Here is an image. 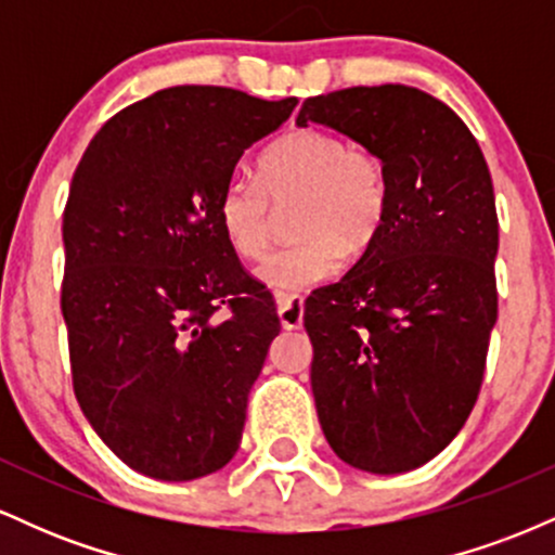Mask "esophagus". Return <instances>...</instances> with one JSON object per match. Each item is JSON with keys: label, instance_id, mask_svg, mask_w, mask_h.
<instances>
[{"label": "esophagus", "instance_id": "obj_1", "mask_svg": "<svg viewBox=\"0 0 555 555\" xmlns=\"http://www.w3.org/2000/svg\"><path fill=\"white\" fill-rule=\"evenodd\" d=\"M276 313H279V321H282V328H286V331L302 328V315H305L302 297H297V295L279 297L276 299Z\"/></svg>", "mask_w": 555, "mask_h": 555}]
</instances>
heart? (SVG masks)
I'll return each instance as SVG.
<instances>
[{
    "instance_id": "b5f03b06",
    "label": "heart",
    "mask_w": 555,
    "mask_h": 555,
    "mask_svg": "<svg viewBox=\"0 0 555 555\" xmlns=\"http://www.w3.org/2000/svg\"><path fill=\"white\" fill-rule=\"evenodd\" d=\"M299 195L292 229L299 234L276 247L256 269L276 295H297L328 282L344 253L358 256L375 240L388 211V177L380 158L349 149L326 130H295L271 145L260 177L237 171L219 195V224L242 258H258L271 237V197Z\"/></svg>"
}]
</instances>
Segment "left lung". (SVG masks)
<instances>
[{"instance_id": "left-lung-1", "label": "left lung", "mask_w": 555, "mask_h": 555, "mask_svg": "<svg viewBox=\"0 0 555 555\" xmlns=\"http://www.w3.org/2000/svg\"><path fill=\"white\" fill-rule=\"evenodd\" d=\"M331 127L384 164L388 211L362 258L305 302L318 420L334 454L410 473L454 441L480 393L499 315L493 180L469 127L410 86L313 95Z\"/></svg>"}]
</instances>
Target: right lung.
<instances>
[{
	"instance_id": "1",
	"label": "right lung",
	"mask_w": 555,
	"mask_h": 555,
	"mask_svg": "<svg viewBox=\"0 0 555 555\" xmlns=\"http://www.w3.org/2000/svg\"><path fill=\"white\" fill-rule=\"evenodd\" d=\"M295 106V95L167 88L114 114L75 169L62 216L73 386L135 473L197 480L237 454L247 393L282 326L221 232L219 195Z\"/></svg>"
}]
</instances>
